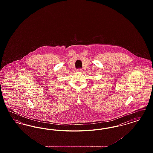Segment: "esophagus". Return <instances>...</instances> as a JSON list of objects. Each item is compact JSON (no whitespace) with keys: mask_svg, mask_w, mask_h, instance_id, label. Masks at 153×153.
I'll use <instances>...</instances> for the list:
<instances>
[{"mask_svg":"<svg viewBox=\"0 0 153 153\" xmlns=\"http://www.w3.org/2000/svg\"><path fill=\"white\" fill-rule=\"evenodd\" d=\"M77 71H78V72H82V69H81V68H79V69H77Z\"/></svg>","mask_w":153,"mask_h":153,"instance_id":"1","label":"esophagus"}]
</instances>
